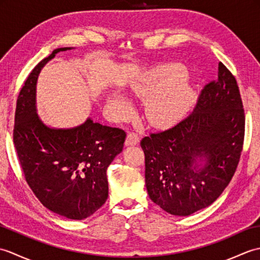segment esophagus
Segmentation results:
<instances>
[{
  "label": "esophagus",
  "mask_w": 260,
  "mask_h": 260,
  "mask_svg": "<svg viewBox=\"0 0 260 260\" xmlns=\"http://www.w3.org/2000/svg\"><path fill=\"white\" fill-rule=\"evenodd\" d=\"M140 143V136L136 133H129L127 134L126 141H125V145L129 146V145H136Z\"/></svg>",
  "instance_id": "esophagus-1"
}]
</instances>
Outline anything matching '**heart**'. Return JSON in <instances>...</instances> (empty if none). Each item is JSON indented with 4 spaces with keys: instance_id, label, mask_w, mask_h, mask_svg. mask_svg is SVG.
Instances as JSON below:
<instances>
[{
    "instance_id": "obj_1",
    "label": "heart",
    "mask_w": 260,
    "mask_h": 260,
    "mask_svg": "<svg viewBox=\"0 0 260 260\" xmlns=\"http://www.w3.org/2000/svg\"><path fill=\"white\" fill-rule=\"evenodd\" d=\"M186 71L178 64H161L140 76L132 82L129 91L145 98L143 110L148 123L157 127H168L179 121L190 108L193 91L185 80ZM107 107L115 116L128 114V101L113 93Z\"/></svg>"
}]
</instances>
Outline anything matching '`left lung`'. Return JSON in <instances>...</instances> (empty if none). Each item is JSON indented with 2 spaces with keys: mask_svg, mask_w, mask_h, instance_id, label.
I'll return each instance as SVG.
<instances>
[{
  "mask_svg": "<svg viewBox=\"0 0 260 260\" xmlns=\"http://www.w3.org/2000/svg\"><path fill=\"white\" fill-rule=\"evenodd\" d=\"M244 135L238 85L219 62L217 80L203 88L189 117L141 141L151 200L168 213L183 217L210 206L233 179Z\"/></svg>",
  "mask_w": 260,
  "mask_h": 260,
  "instance_id": "left-lung-1",
  "label": "left lung"
}]
</instances>
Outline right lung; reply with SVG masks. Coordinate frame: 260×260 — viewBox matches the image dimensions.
Segmentation results:
<instances>
[{
    "label": "right lung",
    "instance_id": "right-lung-1",
    "mask_svg": "<svg viewBox=\"0 0 260 260\" xmlns=\"http://www.w3.org/2000/svg\"><path fill=\"white\" fill-rule=\"evenodd\" d=\"M39 62L16 101L13 143L24 178L40 202L68 219L95 213L108 198L107 168L123 151L126 134L87 118L73 128H53L37 113V80L60 51Z\"/></svg>",
    "mask_w": 260,
    "mask_h": 260
}]
</instances>
